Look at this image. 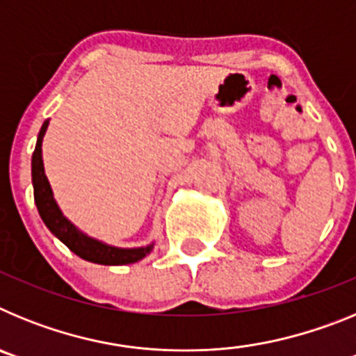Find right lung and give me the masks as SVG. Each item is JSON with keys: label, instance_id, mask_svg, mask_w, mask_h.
<instances>
[{"label": "right lung", "instance_id": "right-lung-1", "mask_svg": "<svg viewBox=\"0 0 356 356\" xmlns=\"http://www.w3.org/2000/svg\"><path fill=\"white\" fill-rule=\"evenodd\" d=\"M49 121H44L42 128L37 137L35 151L31 156V184H33V197H35L37 210L40 213V219L44 225L48 226L49 232L55 235L58 241H62L69 250L80 259L89 260L94 264H102V266H127L143 260L146 254L151 253L153 244L144 248H115L108 246L105 242L96 241V238L85 235L83 232L76 228L69 221L67 217L62 213V210L56 205L55 197H53L51 185L48 178L44 175V163H42V137L48 130Z\"/></svg>", "mask_w": 356, "mask_h": 356}]
</instances>
